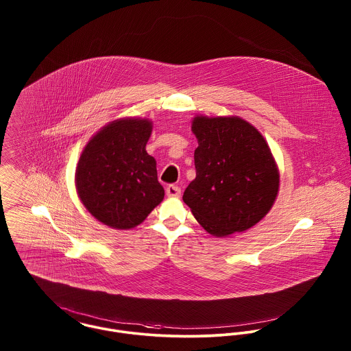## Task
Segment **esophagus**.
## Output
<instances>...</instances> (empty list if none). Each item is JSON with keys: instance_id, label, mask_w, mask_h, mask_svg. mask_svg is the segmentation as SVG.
Instances as JSON below:
<instances>
[{"instance_id": "34e87169", "label": "esophagus", "mask_w": 351, "mask_h": 351, "mask_svg": "<svg viewBox=\"0 0 351 351\" xmlns=\"http://www.w3.org/2000/svg\"><path fill=\"white\" fill-rule=\"evenodd\" d=\"M166 195L169 197H180L181 196V189L177 185H169L166 188Z\"/></svg>"}]
</instances>
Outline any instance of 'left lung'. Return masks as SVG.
I'll return each mask as SVG.
<instances>
[{"label":"left lung","instance_id":"1","mask_svg":"<svg viewBox=\"0 0 351 351\" xmlns=\"http://www.w3.org/2000/svg\"><path fill=\"white\" fill-rule=\"evenodd\" d=\"M192 132L196 178L182 200L201 227L213 237L243 232L271 209L280 171L262 134L239 116L197 114Z\"/></svg>","mask_w":351,"mask_h":351}]
</instances>
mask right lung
Listing matches in <instances>:
<instances>
[{"mask_svg": "<svg viewBox=\"0 0 351 351\" xmlns=\"http://www.w3.org/2000/svg\"><path fill=\"white\" fill-rule=\"evenodd\" d=\"M152 121L113 120L97 131L75 169V189L88 212L116 230L139 226L163 197L156 160L146 151Z\"/></svg>", "mask_w": 351, "mask_h": 351, "instance_id": "right-lung-1", "label": "right lung"}]
</instances>
